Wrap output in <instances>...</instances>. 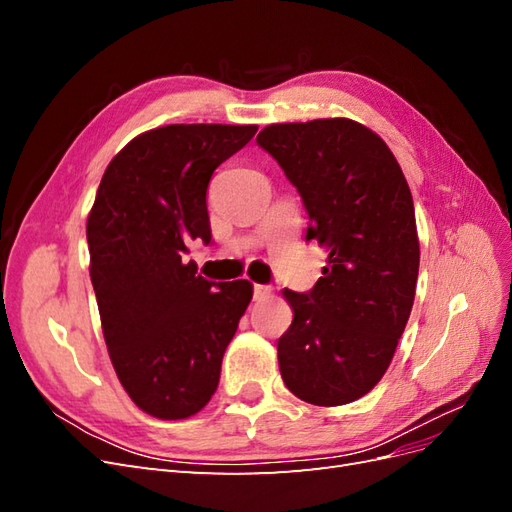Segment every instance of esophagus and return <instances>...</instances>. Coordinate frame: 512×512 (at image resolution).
<instances>
[{
    "label": "esophagus",
    "instance_id": "obj_1",
    "mask_svg": "<svg viewBox=\"0 0 512 512\" xmlns=\"http://www.w3.org/2000/svg\"><path fill=\"white\" fill-rule=\"evenodd\" d=\"M269 294H271V288H269V286H262V284H256V286H254V299H256V301L267 299Z\"/></svg>",
    "mask_w": 512,
    "mask_h": 512
}]
</instances>
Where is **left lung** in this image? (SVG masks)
<instances>
[{"instance_id":"1","label":"left lung","mask_w":512,"mask_h":512,"mask_svg":"<svg viewBox=\"0 0 512 512\" xmlns=\"http://www.w3.org/2000/svg\"><path fill=\"white\" fill-rule=\"evenodd\" d=\"M256 143L299 190L307 239L329 252L312 290L282 292L294 314L277 342L282 380L307 404H350L389 369L412 312L421 247L408 181L382 138L346 117L271 123Z\"/></svg>"}]
</instances>
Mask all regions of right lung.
Returning <instances> with one entry per match:
<instances>
[{
    "instance_id": "obj_1",
    "label": "right lung",
    "mask_w": 512,
    "mask_h": 512,
    "mask_svg": "<svg viewBox=\"0 0 512 512\" xmlns=\"http://www.w3.org/2000/svg\"><path fill=\"white\" fill-rule=\"evenodd\" d=\"M258 126L173 123L138 134L106 166L87 218L89 275L117 378L143 412L179 421L203 410L252 284H215L183 256L211 241L213 170Z\"/></svg>"
}]
</instances>
